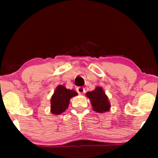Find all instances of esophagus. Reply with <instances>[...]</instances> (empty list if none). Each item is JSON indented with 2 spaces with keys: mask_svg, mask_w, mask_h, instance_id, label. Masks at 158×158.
<instances>
[{
  "mask_svg": "<svg viewBox=\"0 0 158 158\" xmlns=\"http://www.w3.org/2000/svg\"><path fill=\"white\" fill-rule=\"evenodd\" d=\"M77 91L79 93V94H83V93L85 92V89H84V88H83V87H77Z\"/></svg>",
  "mask_w": 158,
  "mask_h": 158,
  "instance_id": "esophagus-1",
  "label": "esophagus"
}]
</instances>
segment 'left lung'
Masks as SVG:
<instances>
[{
    "mask_svg": "<svg viewBox=\"0 0 158 158\" xmlns=\"http://www.w3.org/2000/svg\"><path fill=\"white\" fill-rule=\"evenodd\" d=\"M85 95L89 98L93 109L95 111L103 114L110 110L111 104L102 87L97 86L93 91L87 92Z\"/></svg>",
    "mask_w": 158,
    "mask_h": 158,
    "instance_id": "8db88e82",
    "label": "left lung"
}]
</instances>
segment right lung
Returning <instances> with one entry per match:
<instances>
[{"instance_id": "right-lung-1", "label": "right lung", "mask_w": 158, "mask_h": 158, "mask_svg": "<svg viewBox=\"0 0 158 158\" xmlns=\"http://www.w3.org/2000/svg\"><path fill=\"white\" fill-rule=\"evenodd\" d=\"M77 95L75 90L67 89L63 85H58L51 98V113L55 115L63 113L68 109L70 99Z\"/></svg>"}]
</instances>
